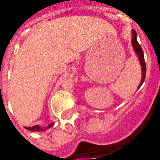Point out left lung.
Segmentation results:
<instances>
[{"mask_svg": "<svg viewBox=\"0 0 160 160\" xmlns=\"http://www.w3.org/2000/svg\"><path fill=\"white\" fill-rule=\"evenodd\" d=\"M132 35H133V38H132V45L134 47V51L137 54L138 57H139V61H140V63H141V70H142V79H141V86L143 84L145 80V77H146V63H145V59H144V54H143V50L141 49L140 43L138 42L137 38V34H136V32L133 30L132 31ZM140 86V87H141Z\"/></svg>", "mask_w": 160, "mask_h": 160, "instance_id": "8db88e82", "label": "left lung"}]
</instances>
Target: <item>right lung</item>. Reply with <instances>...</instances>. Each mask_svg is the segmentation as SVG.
<instances>
[{
  "label": "right lung",
  "mask_w": 160,
  "mask_h": 160,
  "mask_svg": "<svg viewBox=\"0 0 160 160\" xmlns=\"http://www.w3.org/2000/svg\"><path fill=\"white\" fill-rule=\"evenodd\" d=\"M53 125V123L49 124L48 127H46V128H49ZM26 129H28L30 131H43L45 128H42L41 127H39L38 125H36V126H32V127H26Z\"/></svg>",
  "instance_id": "add662e5"
}]
</instances>
